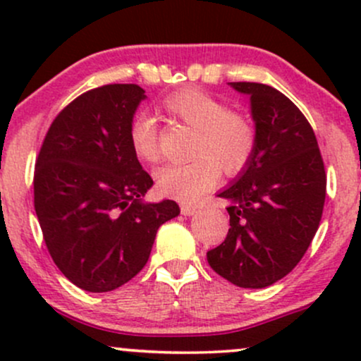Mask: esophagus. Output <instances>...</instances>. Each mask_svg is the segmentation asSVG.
<instances>
[{
  "label": "esophagus",
  "instance_id": "34e87169",
  "mask_svg": "<svg viewBox=\"0 0 361 361\" xmlns=\"http://www.w3.org/2000/svg\"><path fill=\"white\" fill-rule=\"evenodd\" d=\"M181 214L185 215V217H190V215H193L195 212H197V207L192 205V204H181Z\"/></svg>",
  "mask_w": 361,
  "mask_h": 361
}]
</instances>
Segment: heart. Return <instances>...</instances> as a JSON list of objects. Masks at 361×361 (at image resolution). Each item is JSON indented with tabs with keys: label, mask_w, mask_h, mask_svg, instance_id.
<instances>
[{
	"label": "heart",
	"mask_w": 361,
	"mask_h": 361,
	"mask_svg": "<svg viewBox=\"0 0 361 361\" xmlns=\"http://www.w3.org/2000/svg\"><path fill=\"white\" fill-rule=\"evenodd\" d=\"M161 110L175 122L193 128V159L168 164L157 171V190L166 197L193 202L215 186L219 173L235 176L255 156L258 132L247 115L231 110L226 102L198 88L168 94ZM128 144L144 163L159 159V127L147 114H137L128 126Z\"/></svg>",
	"instance_id": "b5f03b06"
}]
</instances>
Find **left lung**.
I'll return each instance as SVG.
<instances>
[{"label": "left lung", "instance_id": "left-lung-1", "mask_svg": "<svg viewBox=\"0 0 361 361\" xmlns=\"http://www.w3.org/2000/svg\"><path fill=\"white\" fill-rule=\"evenodd\" d=\"M231 86L250 94L258 144L246 169L219 193L231 200V227L207 261L238 287L264 288L297 267L317 233L324 163L307 118L283 93L261 82Z\"/></svg>", "mask_w": 361, "mask_h": 361}]
</instances>
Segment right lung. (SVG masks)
Instances as JSON below:
<instances>
[{
	"label": "right lung",
	"mask_w": 361,
	"mask_h": 361,
	"mask_svg": "<svg viewBox=\"0 0 361 361\" xmlns=\"http://www.w3.org/2000/svg\"><path fill=\"white\" fill-rule=\"evenodd\" d=\"M144 98L137 85L86 91L54 118L37 157L34 205L45 246L86 292L134 279L161 224L180 214L173 200L142 202L152 178L128 144V126Z\"/></svg>",
	"instance_id": "1"
}]
</instances>
